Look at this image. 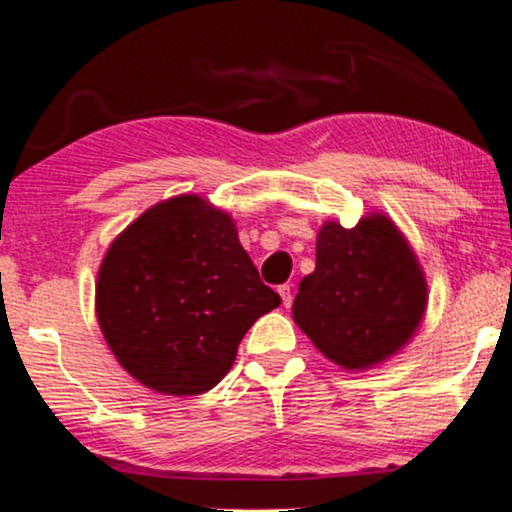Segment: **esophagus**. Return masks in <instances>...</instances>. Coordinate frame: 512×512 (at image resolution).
<instances>
[{"label": "esophagus", "instance_id": "esophagus-1", "mask_svg": "<svg viewBox=\"0 0 512 512\" xmlns=\"http://www.w3.org/2000/svg\"><path fill=\"white\" fill-rule=\"evenodd\" d=\"M277 292H280V296H282V304H285L287 308L292 306V285H282Z\"/></svg>", "mask_w": 512, "mask_h": 512}]
</instances>
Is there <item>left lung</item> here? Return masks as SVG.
Segmentation results:
<instances>
[{
    "instance_id": "left-lung-1",
    "label": "left lung",
    "mask_w": 512,
    "mask_h": 512,
    "mask_svg": "<svg viewBox=\"0 0 512 512\" xmlns=\"http://www.w3.org/2000/svg\"><path fill=\"white\" fill-rule=\"evenodd\" d=\"M427 285L413 249L387 216L346 230L325 223L315 270L294 299V320L308 339L346 370H365L401 349L418 330Z\"/></svg>"
}]
</instances>
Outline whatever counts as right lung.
Masks as SVG:
<instances>
[{
	"label": "right lung",
	"mask_w": 512,
	"mask_h": 512,
	"mask_svg": "<svg viewBox=\"0 0 512 512\" xmlns=\"http://www.w3.org/2000/svg\"><path fill=\"white\" fill-rule=\"evenodd\" d=\"M280 294L261 275L227 213L182 194L123 230L97 280V318L118 363L173 396L213 389L237 346Z\"/></svg>",
	"instance_id": "right-lung-1"
}]
</instances>
